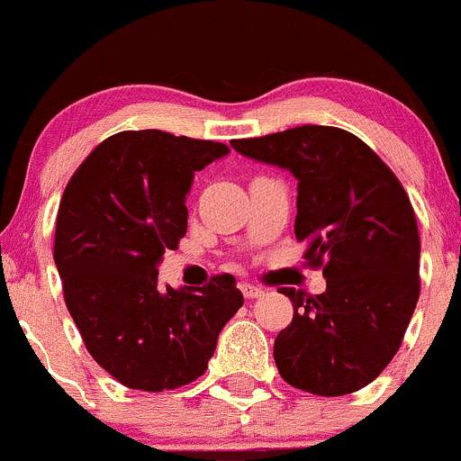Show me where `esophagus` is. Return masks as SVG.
Wrapping results in <instances>:
<instances>
[{"mask_svg": "<svg viewBox=\"0 0 461 461\" xmlns=\"http://www.w3.org/2000/svg\"><path fill=\"white\" fill-rule=\"evenodd\" d=\"M240 289H241V294H244V298H249V300L259 298V295L264 294L262 286H255V285H250V282H241Z\"/></svg>", "mask_w": 461, "mask_h": 461, "instance_id": "obj_1", "label": "esophagus"}]
</instances>
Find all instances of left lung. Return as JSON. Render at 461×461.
Listing matches in <instances>:
<instances>
[{"label": "left lung", "mask_w": 461, "mask_h": 461, "mask_svg": "<svg viewBox=\"0 0 461 461\" xmlns=\"http://www.w3.org/2000/svg\"><path fill=\"white\" fill-rule=\"evenodd\" d=\"M244 157L298 179L295 240L322 267L318 295L280 289L294 321L273 345L289 385L321 396L357 392L376 379L401 348L419 300V230L394 172L358 136L303 125L232 140Z\"/></svg>", "instance_id": "8db88e82"}]
</instances>
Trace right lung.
Listing matches in <instances>:
<instances>
[{
    "label": "right lung",
    "instance_id": "1",
    "mask_svg": "<svg viewBox=\"0 0 461 461\" xmlns=\"http://www.w3.org/2000/svg\"><path fill=\"white\" fill-rule=\"evenodd\" d=\"M230 149L161 130L109 136L62 194L56 259L86 352L118 384L163 392L206 372L217 336L244 304L235 277L202 289L158 282V264L188 229L194 172Z\"/></svg>",
    "mask_w": 461,
    "mask_h": 461
}]
</instances>
